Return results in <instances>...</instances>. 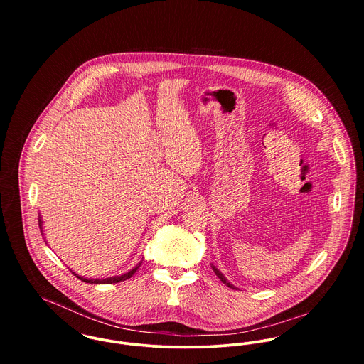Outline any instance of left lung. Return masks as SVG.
I'll return each instance as SVG.
<instances>
[{"label":"left lung","instance_id":"8db88e82","mask_svg":"<svg viewBox=\"0 0 364 364\" xmlns=\"http://www.w3.org/2000/svg\"><path fill=\"white\" fill-rule=\"evenodd\" d=\"M211 267H213V270H214V273H215V274H217V277H218V279H220V280H221V282H223V283H224V284H227V286H228V287H231V289H235V287H234V286H232V284H230V283H228V282H227V279H225V277H224V276H223V274H221V273H220V272H218V270H217V267H215V266H211Z\"/></svg>","mask_w":364,"mask_h":364}]
</instances>
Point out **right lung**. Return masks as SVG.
I'll return each mask as SVG.
<instances>
[{
  "instance_id": "1",
  "label": "right lung",
  "mask_w": 364,
  "mask_h": 364,
  "mask_svg": "<svg viewBox=\"0 0 364 364\" xmlns=\"http://www.w3.org/2000/svg\"><path fill=\"white\" fill-rule=\"evenodd\" d=\"M39 227L42 228V218L39 217ZM42 231V230H41ZM140 267V263L136 266V267H133L130 272H127V273H124V274H122V276H114V277H107V279H85V277H81V276H77L78 279H81L82 282H85V283H92V284H98V283H102V284H112V283H119V282H123V280H127V279H130L134 273H136V270Z\"/></svg>"
}]
</instances>
